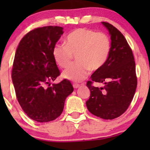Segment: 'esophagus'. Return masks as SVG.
Here are the masks:
<instances>
[{"label": "esophagus", "instance_id": "obj_1", "mask_svg": "<svg viewBox=\"0 0 150 150\" xmlns=\"http://www.w3.org/2000/svg\"><path fill=\"white\" fill-rule=\"evenodd\" d=\"M73 88H78L80 87V85L79 84H77V83H73Z\"/></svg>", "mask_w": 150, "mask_h": 150}]
</instances>
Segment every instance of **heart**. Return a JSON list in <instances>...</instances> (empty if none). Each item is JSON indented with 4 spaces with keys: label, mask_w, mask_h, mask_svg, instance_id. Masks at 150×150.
<instances>
[{
    "label": "heart",
    "mask_w": 150,
    "mask_h": 150,
    "mask_svg": "<svg viewBox=\"0 0 150 150\" xmlns=\"http://www.w3.org/2000/svg\"><path fill=\"white\" fill-rule=\"evenodd\" d=\"M111 49L108 36L87 28L72 30L64 39V45L57 44L52 50L55 62L60 67H67L76 55L77 62L62 72V77L80 82L88 76L90 70L97 71L104 65Z\"/></svg>",
    "instance_id": "obj_1"
}]
</instances>
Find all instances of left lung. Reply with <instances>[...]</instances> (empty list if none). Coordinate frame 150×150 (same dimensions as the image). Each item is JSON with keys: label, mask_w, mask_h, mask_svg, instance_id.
<instances>
[{"label": "left lung", "mask_w": 150, "mask_h": 150, "mask_svg": "<svg viewBox=\"0 0 150 150\" xmlns=\"http://www.w3.org/2000/svg\"><path fill=\"white\" fill-rule=\"evenodd\" d=\"M111 39L110 55L104 65L91 76L87 86L90 98L86 102L91 114L105 120H112L123 114L129 107L137 86L134 57L123 35L113 25L102 22ZM93 82L105 85L94 87Z\"/></svg>", "instance_id": "1"}]
</instances>
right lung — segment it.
Here are the masks:
<instances>
[{
	"label": "right lung",
	"instance_id": "add662e5",
	"mask_svg": "<svg viewBox=\"0 0 150 150\" xmlns=\"http://www.w3.org/2000/svg\"><path fill=\"white\" fill-rule=\"evenodd\" d=\"M63 33L62 27L36 28L22 38L16 48L11 73L16 96L27 115L37 122L57 118L74 90L66 79L47 87L60 74L52 50Z\"/></svg>",
	"mask_w": 150,
	"mask_h": 150
}]
</instances>
